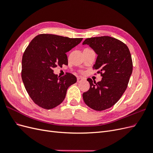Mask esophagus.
<instances>
[{
    "mask_svg": "<svg viewBox=\"0 0 153 153\" xmlns=\"http://www.w3.org/2000/svg\"><path fill=\"white\" fill-rule=\"evenodd\" d=\"M82 80H84V79H83L82 78H80V77H78V78H77V82H78V83H79V82H82Z\"/></svg>",
    "mask_w": 153,
    "mask_h": 153,
    "instance_id": "esophagus-1",
    "label": "esophagus"
}]
</instances>
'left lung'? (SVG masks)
Wrapping results in <instances>:
<instances>
[{
    "instance_id": "8db88e82",
    "label": "left lung",
    "mask_w": 153,
    "mask_h": 153,
    "mask_svg": "<svg viewBox=\"0 0 153 153\" xmlns=\"http://www.w3.org/2000/svg\"><path fill=\"white\" fill-rule=\"evenodd\" d=\"M88 45L98 55L93 69H98L102 80L96 82L87 78L90 88L83 93L85 103L96 111L112 107L121 98L128 87L133 71L128 47L122 41L110 36L87 38Z\"/></svg>"
}]
</instances>
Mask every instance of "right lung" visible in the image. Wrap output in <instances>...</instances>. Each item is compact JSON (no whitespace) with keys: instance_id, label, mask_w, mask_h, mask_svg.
I'll return each mask as SVG.
<instances>
[{"instance_id":"1","label":"right lung","mask_w":153,"mask_h":153,"mask_svg":"<svg viewBox=\"0 0 153 153\" xmlns=\"http://www.w3.org/2000/svg\"><path fill=\"white\" fill-rule=\"evenodd\" d=\"M82 39L42 34L30 41L23 54L22 78L35 104L50 110L64 101L68 88L76 82V78L69 73L59 77L53 73V68L68 65L66 53Z\"/></svg>"}]
</instances>
